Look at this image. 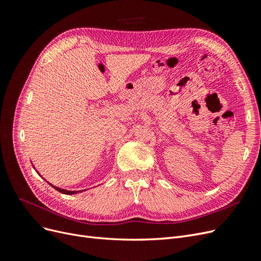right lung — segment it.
Returning a JSON list of instances; mask_svg holds the SVG:
<instances>
[{
    "instance_id": "obj_1",
    "label": "right lung",
    "mask_w": 261,
    "mask_h": 261,
    "mask_svg": "<svg viewBox=\"0 0 261 261\" xmlns=\"http://www.w3.org/2000/svg\"><path fill=\"white\" fill-rule=\"evenodd\" d=\"M50 184V183H49ZM52 187H54L55 189H57V191H59L60 193H62V194H66V195H73V194H77V193H80V192H83V191H67V189H62V188H60V187H57V186H54V185H52V184H50Z\"/></svg>"
}]
</instances>
